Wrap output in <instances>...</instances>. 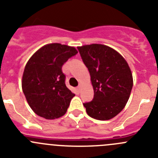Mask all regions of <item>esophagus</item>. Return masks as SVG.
I'll return each mask as SVG.
<instances>
[{"instance_id": "34e87169", "label": "esophagus", "mask_w": 158, "mask_h": 158, "mask_svg": "<svg viewBox=\"0 0 158 158\" xmlns=\"http://www.w3.org/2000/svg\"><path fill=\"white\" fill-rule=\"evenodd\" d=\"M76 89H77V91H78V92H80V90H81V86H77V88H76Z\"/></svg>"}]
</instances>
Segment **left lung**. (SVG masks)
<instances>
[{"label": "left lung", "instance_id": "obj_1", "mask_svg": "<svg viewBox=\"0 0 158 158\" xmlns=\"http://www.w3.org/2000/svg\"><path fill=\"white\" fill-rule=\"evenodd\" d=\"M88 69L94 88V98L83 103L87 114L96 120H110L126 106L133 86L131 69L124 58L101 44L78 47Z\"/></svg>", "mask_w": 158, "mask_h": 158}]
</instances>
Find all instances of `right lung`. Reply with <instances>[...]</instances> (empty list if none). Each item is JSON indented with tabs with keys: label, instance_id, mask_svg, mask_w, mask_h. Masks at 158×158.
Returning a JSON list of instances; mask_svg holds the SVG:
<instances>
[{
	"label": "right lung",
	"instance_id": "add662e5",
	"mask_svg": "<svg viewBox=\"0 0 158 158\" xmlns=\"http://www.w3.org/2000/svg\"><path fill=\"white\" fill-rule=\"evenodd\" d=\"M77 53L74 47L52 43L44 45L30 58L24 69L22 89L37 115L53 120L66 113L75 94L65 85L62 66Z\"/></svg>",
	"mask_w": 158,
	"mask_h": 158
}]
</instances>
